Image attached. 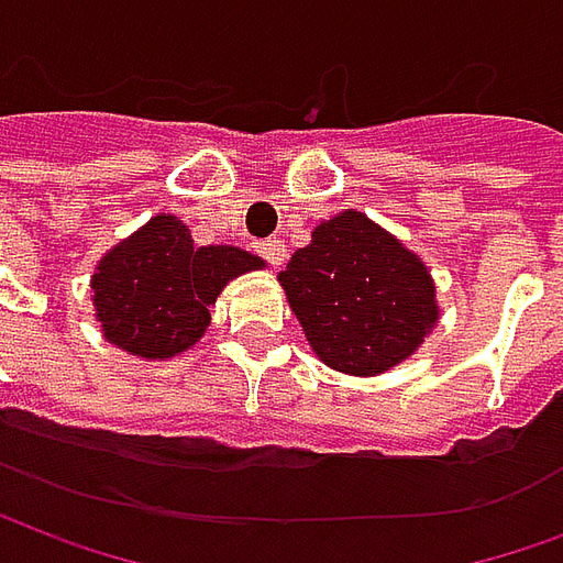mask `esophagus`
<instances>
[{
  "label": "esophagus",
  "mask_w": 563,
  "mask_h": 563,
  "mask_svg": "<svg viewBox=\"0 0 563 563\" xmlns=\"http://www.w3.org/2000/svg\"><path fill=\"white\" fill-rule=\"evenodd\" d=\"M258 256L268 258L274 268H280L283 262H286V244H283L280 238H268V241L258 244Z\"/></svg>",
  "instance_id": "1"
}]
</instances>
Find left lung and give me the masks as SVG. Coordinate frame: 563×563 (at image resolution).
Listing matches in <instances>:
<instances>
[{"label":"left lung","instance_id":"obj_1","mask_svg":"<svg viewBox=\"0 0 563 563\" xmlns=\"http://www.w3.org/2000/svg\"><path fill=\"white\" fill-rule=\"evenodd\" d=\"M277 280L319 362L350 377L407 362L440 319L428 265L353 208L319 222Z\"/></svg>","mask_w":563,"mask_h":563}]
</instances>
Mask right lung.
<instances>
[{
    "mask_svg": "<svg viewBox=\"0 0 563 563\" xmlns=\"http://www.w3.org/2000/svg\"><path fill=\"white\" fill-rule=\"evenodd\" d=\"M265 258L241 246H196L184 220L150 217L114 244L92 271V307L104 341L147 362H165L201 341L210 307L241 274Z\"/></svg>",
    "mask_w": 563,
    "mask_h": 563,
    "instance_id": "1",
    "label": "right lung"
}]
</instances>
